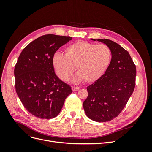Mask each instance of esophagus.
I'll use <instances>...</instances> for the list:
<instances>
[{"instance_id": "esophagus-1", "label": "esophagus", "mask_w": 152, "mask_h": 152, "mask_svg": "<svg viewBox=\"0 0 152 152\" xmlns=\"http://www.w3.org/2000/svg\"><path fill=\"white\" fill-rule=\"evenodd\" d=\"M72 89L73 91H78V90H79V87L72 86Z\"/></svg>"}]
</instances>
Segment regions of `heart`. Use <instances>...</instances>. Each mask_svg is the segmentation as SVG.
Here are the masks:
<instances>
[{"mask_svg": "<svg viewBox=\"0 0 152 152\" xmlns=\"http://www.w3.org/2000/svg\"><path fill=\"white\" fill-rule=\"evenodd\" d=\"M111 59L112 51L107 45L78 41L65 49V56L54 54L53 65L57 75L64 81L70 79L75 67L77 74L73 82L83 80L91 83L104 74Z\"/></svg>", "mask_w": 152, "mask_h": 152, "instance_id": "b5f03b06", "label": "heart"}]
</instances>
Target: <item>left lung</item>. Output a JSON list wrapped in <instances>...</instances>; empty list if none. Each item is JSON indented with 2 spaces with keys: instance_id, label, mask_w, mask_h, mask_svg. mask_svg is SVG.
Segmentation results:
<instances>
[{
  "instance_id": "obj_1",
  "label": "left lung",
  "mask_w": 152,
  "mask_h": 152,
  "mask_svg": "<svg viewBox=\"0 0 152 152\" xmlns=\"http://www.w3.org/2000/svg\"><path fill=\"white\" fill-rule=\"evenodd\" d=\"M111 49L112 59L104 74L87 87L88 96L83 103L87 117L99 122L112 120L125 107L135 87L136 69L129 54L109 39H93Z\"/></svg>"
}]
</instances>
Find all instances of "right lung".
Masks as SVG:
<instances>
[{"mask_svg": "<svg viewBox=\"0 0 152 152\" xmlns=\"http://www.w3.org/2000/svg\"><path fill=\"white\" fill-rule=\"evenodd\" d=\"M72 37L48 34L32 41L22 50L15 68L16 91L22 104L33 115L56 117L72 88L55 74L53 58Z\"/></svg>", "mask_w": 152, "mask_h": 152, "instance_id": "add662e5", "label": "right lung"}]
</instances>
